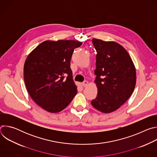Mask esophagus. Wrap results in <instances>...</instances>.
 Here are the masks:
<instances>
[{"mask_svg": "<svg viewBox=\"0 0 157 157\" xmlns=\"http://www.w3.org/2000/svg\"><path fill=\"white\" fill-rule=\"evenodd\" d=\"M82 85L84 87H86V86H87L88 85V81H84V82H82Z\"/></svg>", "mask_w": 157, "mask_h": 157, "instance_id": "obj_1", "label": "esophagus"}]
</instances>
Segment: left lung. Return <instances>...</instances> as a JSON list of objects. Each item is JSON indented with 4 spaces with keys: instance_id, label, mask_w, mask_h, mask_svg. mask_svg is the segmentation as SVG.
<instances>
[{
    "instance_id": "obj_1",
    "label": "left lung",
    "mask_w": 157,
    "mask_h": 157,
    "mask_svg": "<svg viewBox=\"0 0 157 157\" xmlns=\"http://www.w3.org/2000/svg\"><path fill=\"white\" fill-rule=\"evenodd\" d=\"M96 50V75L98 87L92 105L103 113L119 109L130 97L136 83L135 66L125 49L114 41L93 38Z\"/></svg>"
}]
</instances>
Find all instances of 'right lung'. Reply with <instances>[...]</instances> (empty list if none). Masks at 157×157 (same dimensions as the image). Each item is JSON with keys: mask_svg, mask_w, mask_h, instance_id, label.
Instances as JSON below:
<instances>
[{"mask_svg": "<svg viewBox=\"0 0 157 157\" xmlns=\"http://www.w3.org/2000/svg\"><path fill=\"white\" fill-rule=\"evenodd\" d=\"M82 43L74 40L44 41L27 56L24 81L32 99L43 109L59 113L77 93L70 61Z\"/></svg>", "mask_w": 157, "mask_h": 157, "instance_id": "right-lung-1", "label": "right lung"}]
</instances>
